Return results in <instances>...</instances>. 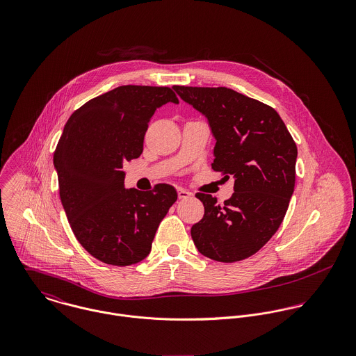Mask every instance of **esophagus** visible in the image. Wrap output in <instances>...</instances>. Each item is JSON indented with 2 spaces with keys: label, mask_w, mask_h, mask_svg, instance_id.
I'll return each instance as SVG.
<instances>
[{
  "label": "esophagus",
  "mask_w": 356,
  "mask_h": 356,
  "mask_svg": "<svg viewBox=\"0 0 356 356\" xmlns=\"http://www.w3.org/2000/svg\"><path fill=\"white\" fill-rule=\"evenodd\" d=\"M178 197H179L181 200H185V199L192 197V193L188 192V191H185V189H178Z\"/></svg>",
  "instance_id": "obj_1"
}]
</instances>
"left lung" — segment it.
Masks as SVG:
<instances>
[{"label":"left lung","instance_id":"1","mask_svg":"<svg viewBox=\"0 0 356 356\" xmlns=\"http://www.w3.org/2000/svg\"><path fill=\"white\" fill-rule=\"evenodd\" d=\"M208 119L213 171L234 177L223 204L197 193L203 219L191 234L200 254L223 263L256 254L278 230L295 191L298 147L274 108L227 88L174 86Z\"/></svg>","mask_w":356,"mask_h":356}]
</instances>
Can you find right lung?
Wrapping results in <instances>:
<instances>
[{
    "instance_id": "1",
    "label": "right lung",
    "mask_w": 356,
    "mask_h": 356,
    "mask_svg": "<svg viewBox=\"0 0 356 356\" xmlns=\"http://www.w3.org/2000/svg\"><path fill=\"white\" fill-rule=\"evenodd\" d=\"M178 99L165 86H119L92 99L67 120L53 154L58 193L79 244L102 263L145 259L177 191L124 188L123 164L140 157L154 111Z\"/></svg>"
}]
</instances>
